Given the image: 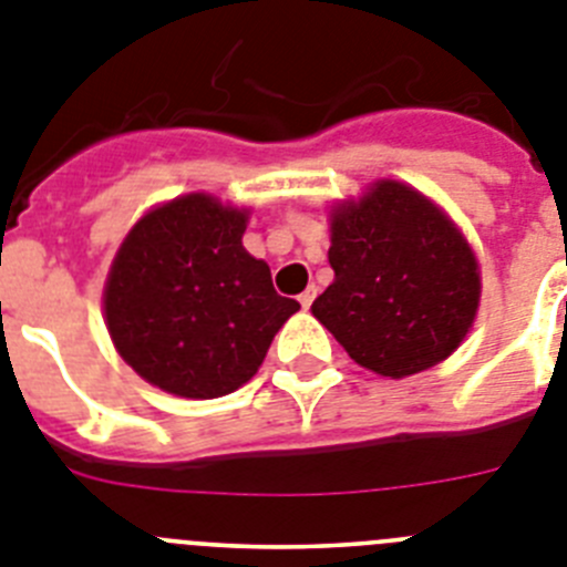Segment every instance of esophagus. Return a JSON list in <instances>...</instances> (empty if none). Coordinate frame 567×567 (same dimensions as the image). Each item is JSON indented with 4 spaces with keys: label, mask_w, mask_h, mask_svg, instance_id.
<instances>
[{
    "label": "esophagus",
    "mask_w": 567,
    "mask_h": 567,
    "mask_svg": "<svg viewBox=\"0 0 567 567\" xmlns=\"http://www.w3.org/2000/svg\"><path fill=\"white\" fill-rule=\"evenodd\" d=\"M315 295H318V289H315V287H309L307 289V292H300V307H303V309H309V307H312V300H315Z\"/></svg>",
    "instance_id": "esophagus-1"
}]
</instances>
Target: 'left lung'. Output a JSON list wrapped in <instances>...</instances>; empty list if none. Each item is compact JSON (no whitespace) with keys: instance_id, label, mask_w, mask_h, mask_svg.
<instances>
[{"instance_id":"left-lung-1","label":"left lung","mask_w":567,"mask_h":567,"mask_svg":"<svg viewBox=\"0 0 567 567\" xmlns=\"http://www.w3.org/2000/svg\"><path fill=\"white\" fill-rule=\"evenodd\" d=\"M334 280L312 315L349 358L409 378L463 343L480 307V269L452 218L409 184H374L332 209Z\"/></svg>"}]
</instances>
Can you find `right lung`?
I'll list each match as a JSON object with an SVG mask.
<instances>
[{
    "label": "right lung",
    "instance_id": "add662e5",
    "mask_svg": "<svg viewBox=\"0 0 567 567\" xmlns=\"http://www.w3.org/2000/svg\"><path fill=\"white\" fill-rule=\"evenodd\" d=\"M247 218V209L189 193L150 209L118 247L104 320L147 383L189 400L224 398L252 380L300 309L240 244Z\"/></svg>",
    "mask_w": 567,
    "mask_h": 567
}]
</instances>
